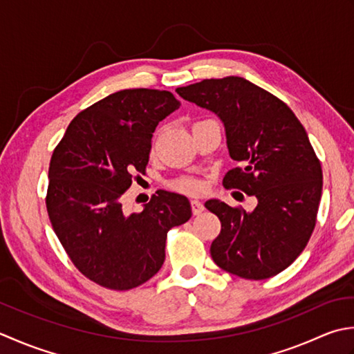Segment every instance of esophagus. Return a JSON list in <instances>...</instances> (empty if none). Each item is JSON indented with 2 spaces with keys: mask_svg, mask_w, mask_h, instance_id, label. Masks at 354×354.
Here are the masks:
<instances>
[{
  "mask_svg": "<svg viewBox=\"0 0 354 354\" xmlns=\"http://www.w3.org/2000/svg\"><path fill=\"white\" fill-rule=\"evenodd\" d=\"M191 207H192L194 215H200L201 212L205 211V206L200 200H191Z\"/></svg>",
  "mask_w": 354,
  "mask_h": 354,
  "instance_id": "34e87169",
  "label": "esophagus"
}]
</instances>
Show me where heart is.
<instances>
[{"mask_svg": "<svg viewBox=\"0 0 354 354\" xmlns=\"http://www.w3.org/2000/svg\"><path fill=\"white\" fill-rule=\"evenodd\" d=\"M176 189L185 194H196L201 189V183L196 178H180L174 183Z\"/></svg>", "mask_w": 354, "mask_h": 354, "instance_id": "1", "label": "heart"}]
</instances>
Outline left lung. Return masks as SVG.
<instances>
[{"instance_id": "left-lung-1", "label": "left lung", "mask_w": 354, "mask_h": 354, "mask_svg": "<svg viewBox=\"0 0 354 354\" xmlns=\"http://www.w3.org/2000/svg\"><path fill=\"white\" fill-rule=\"evenodd\" d=\"M176 91L223 120L229 154L241 163L223 186L258 200L254 212L206 201L221 223L212 259L244 279L278 275L306 249L322 194L321 162L304 127L283 100L244 77L205 79Z\"/></svg>"}]
</instances>
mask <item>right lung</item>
Here are the masks:
<instances>
[{"label": "right lung", "instance_id": "add662e5", "mask_svg": "<svg viewBox=\"0 0 354 354\" xmlns=\"http://www.w3.org/2000/svg\"><path fill=\"white\" fill-rule=\"evenodd\" d=\"M180 106L169 91L122 90L70 122L48 168L47 212L75 268L110 290L153 278L169 229L191 218L185 196L157 191L142 212L125 214L122 196L145 174L158 122Z\"/></svg>", "mask_w": 354, "mask_h": 354}]
</instances>
